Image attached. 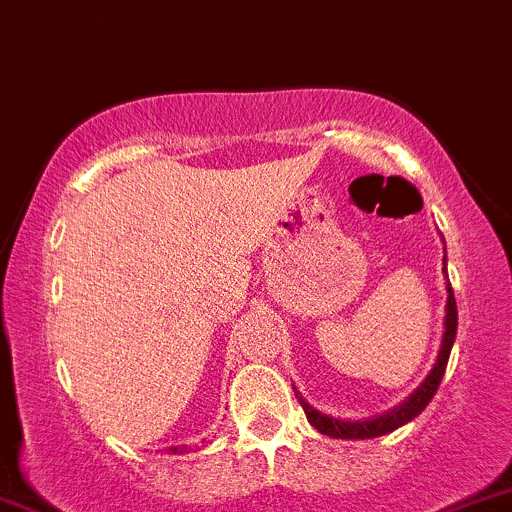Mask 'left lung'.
<instances>
[{"mask_svg": "<svg viewBox=\"0 0 512 512\" xmlns=\"http://www.w3.org/2000/svg\"><path fill=\"white\" fill-rule=\"evenodd\" d=\"M443 262H445V257H443ZM443 272H445V267H443ZM445 276H448V272H445ZM445 291H448V303H445L443 342H440L436 366H433L431 373L426 375L424 383L416 387V390L411 392V395L404 399L402 404H397L395 409L385 411V414H380V416H373V419H363V421L334 419V416L322 414V411L310 407V404L305 402V399L296 392L298 402H301V407L305 411V416H308L310 426H315L317 431L322 433V436L342 438V440H366V438L385 436V433H392L395 428L409 424L411 419H416V416H419L421 411L428 407V402H431L433 395H436L440 380H443V375H445V368H448V358H450L452 344H455L457 305H455V293H452L450 281L445 284Z\"/></svg>", "mask_w": 512, "mask_h": 512, "instance_id": "left-lung-1", "label": "left lung"}]
</instances>
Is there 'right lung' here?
<instances>
[{"label": "right lung", "mask_w": 512, "mask_h": 512, "mask_svg": "<svg viewBox=\"0 0 512 512\" xmlns=\"http://www.w3.org/2000/svg\"><path fill=\"white\" fill-rule=\"evenodd\" d=\"M187 448H182V445H180V448H170V452H173V455H182V452H185Z\"/></svg>", "instance_id": "obj_1"}]
</instances>
